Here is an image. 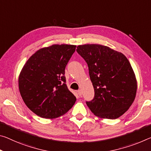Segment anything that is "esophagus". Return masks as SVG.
Here are the masks:
<instances>
[{"mask_svg": "<svg viewBox=\"0 0 151 151\" xmlns=\"http://www.w3.org/2000/svg\"><path fill=\"white\" fill-rule=\"evenodd\" d=\"M77 93H78V95H79V96H81V95H82V91H81V89L77 91Z\"/></svg>", "mask_w": 151, "mask_h": 151, "instance_id": "obj_1", "label": "esophagus"}]
</instances>
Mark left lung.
<instances>
[{
  "label": "left lung",
  "instance_id": "1",
  "mask_svg": "<svg viewBox=\"0 0 151 151\" xmlns=\"http://www.w3.org/2000/svg\"><path fill=\"white\" fill-rule=\"evenodd\" d=\"M87 63L95 96L87 106L101 118L116 119L134 101L137 81L130 62L121 52L99 44L77 46Z\"/></svg>",
  "mask_w": 151,
  "mask_h": 151
}]
</instances>
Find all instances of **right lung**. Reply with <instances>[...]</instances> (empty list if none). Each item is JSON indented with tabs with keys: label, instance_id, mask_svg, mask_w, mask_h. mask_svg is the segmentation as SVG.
<instances>
[{
	"label": "right lung",
	"instance_id": "1",
	"mask_svg": "<svg viewBox=\"0 0 151 151\" xmlns=\"http://www.w3.org/2000/svg\"><path fill=\"white\" fill-rule=\"evenodd\" d=\"M76 45L54 44L35 52L19 76V89L26 106L37 116L53 119L72 108L76 97L66 84L65 68Z\"/></svg>",
	"mask_w": 151,
	"mask_h": 151
}]
</instances>
